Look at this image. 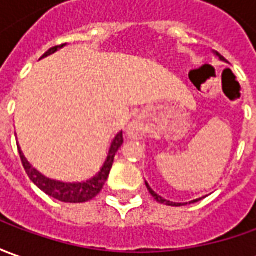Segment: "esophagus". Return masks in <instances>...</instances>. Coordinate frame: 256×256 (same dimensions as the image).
<instances>
[{"label": "esophagus", "instance_id": "esophagus-1", "mask_svg": "<svg viewBox=\"0 0 256 256\" xmlns=\"http://www.w3.org/2000/svg\"><path fill=\"white\" fill-rule=\"evenodd\" d=\"M143 133V126L138 122H133L128 128V134L130 137H138Z\"/></svg>", "mask_w": 256, "mask_h": 256}]
</instances>
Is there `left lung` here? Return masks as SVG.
I'll return each mask as SVG.
<instances>
[{
	"label": "left lung",
	"mask_w": 256,
	"mask_h": 256,
	"mask_svg": "<svg viewBox=\"0 0 256 256\" xmlns=\"http://www.w3.org/2000/svg\"><path fill=\"white\" fill-rule=\"evenodd\" d=\"M216 55L218 58H220L221 60H225V58L221 56V55H220L218 52H216ZM146 187H147V190H148V192H150V194H152V196L154 197L156 201H158V202H162V204H166V206H172V207H181V206H186V204H187V202H184V204H182V202H172V201H167V200H164L163 197H160L158 194H156L154 191L150 188V186H148L147 182H146ZM201 198H204V197H201ZM201 198L192 200V201H190V204H191V202H197V201H200V200H201Z\"/></svg>",
	"instance_id": "obj_1"
}]
</instances>
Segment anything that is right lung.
<instances>
[{
	"mask_svg": "<svg viewBox=\"0 0 256 256\" xmlns=\"http://www.w3.org/2000/svg\"><path fill=\"white\" fill-rule=\"evenodd\" d=\"M64 46H65V44L48 49V52H45L42 55V58H46L49 55H52V54H55L58 49L64 48ZM122 144H123V132H119L114 136L113 142H112L109 153H108V157H106L104 163L102 166L100 172H98L96 176H93L90 180L82 181V182H62V181L50 180L48 177L42 176L40 172H36L31 164L26 162V158L22 154L20 147H18V152H20L21 162H22L24 168H25V172L28 174V177L45 194H48V196L59 200L62 202H86L89 200L94 198L102 191L104 182H106L108 177H109V172H110L112 166H113V162H114V156H116Z\"/></svg>",
	"mask_w": 256,
	"mask_h": 256,
	"instance_id": "1",
	"label": "right lung"
}]
</instances>
